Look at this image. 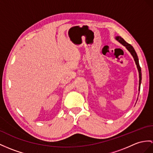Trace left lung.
<instances>
[{"mask_svg": "<svg viewBox=\"0 0 153 153\" xmlns=\"http://www.w3.org/2000/svg\"><path fill=\"white\" fill-rule=\"evenodd\" d=\"M115 39H116L117 41H118L120 43H121L123 45H124L126 48V49H127L131 55L133 56L134 59L136 64L137 65V70H138V72H139V78H140V80H139V91L140 90V85H141V68L139 64V60H138V58H137V54L136 53V51L134 50V48H133V47L131 45H130L129 43H126L125 41L120 36H116L115 37Z\"/></svg>", "mask_w": 153, "mask_h": 153, "instance_id": "1", "label": "left lung"}]
</instances>
